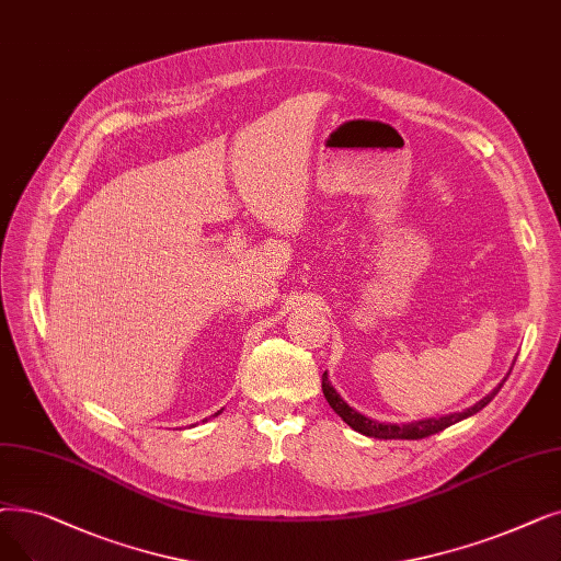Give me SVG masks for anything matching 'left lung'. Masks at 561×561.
Instances as JSON below:
<instances>
[{
	"instance_id": "obj_1",
	"label": "left lung",
	"mask_w": 561,
	"mask_h": 561,
	"mask_svg": "<svg viewBox=\"0 0 561 561\" xmlns=\"http://www.w3.org/2000/svg\"><path fill=\"white\" fill-rule=\"evenodd\" d=\"M502 382H504V380H502ZM502 382L493 389L491 394H485L479 403H474V405L468 408V410L454 412V415H445V417H431V420L410 422V424H380V422H376V420H369V417L359 415L357 410H353L344 399H341V397L336 394V389L332 387V382H330V378H328V371L323 374V394H325L330 408L336 412V415H339L341 420H344L353 431H357V433H362V435L378 437V440H420V437H428V435H433V433H440V431H445L447 426H451V424H456V422H460V420H468V417L477 415V412H479L481 408H485V405H489V403L495 399V394L500 392Z\"/></svg>"
}]
</instances>
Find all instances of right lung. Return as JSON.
I'll return each mask as SVG.
<instances>
[{"mask_svg": "<svg viewBox=\"0 0 561 561\" xmlns=\"http://www.w3.org/2000/svg\"><path fill=\"white\" fill-rule=\"evenodd\" d=\"M217 412H222V410H217ZM217 412H215V415H217Z\"/></svg>", "mask_w": 561, "mask_h": 561, "instance_id": "1", "label": "right lung"}]
</instances>
